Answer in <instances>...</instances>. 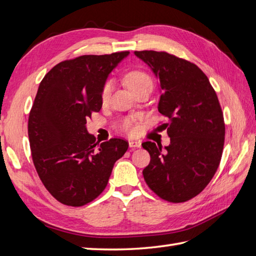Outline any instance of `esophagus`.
Masks as SVG:
<instances>
[{
	"instance_id": "obj_1",
	"label": "esophagus",
	"mask_w": 256,
	"mask_h": 256,
	"mask_svg": "<svg viewBox=\"0 0 256 256\" xmlns=\"http://www.w3.org/2000/svg\"><path fill=\"white\" fill-rule=\"evenodd\" d=\"M128 146H130V148H140V146H142V143H140V140H130Z\"/></svg>"
}]
</instances>
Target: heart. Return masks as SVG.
Wrapping results in <instances>:
<instances>
[{
  "mask_svg": "<svg viewBox=\"0 0 256 256\" xmlns=\"http://www.w3.org/2000/svg\"><path fill=\"white\" fill-rule=\"evenodd\" d=\"M125 84H126L128 88L131 90L133 94L135 92L143 89V88H152L153 82H152V79L148 74L143 72H131L125 76ZM112 90V82L108 81L102 89L101 98L103 102H106L110 98ZM121 130L126 132H131L133 130V120L132 118H125L121 123Z\"/></svg>",
  "mask_w": 256,
  "mask_h": 256,
  "instance_id": "1",
  "label": "heart"
}]
</instances>
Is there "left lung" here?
Here are the masks:
<instances>
[{"mask_svg": "<svg viewBox=\"0 0 256 256\" xmlns=\"http://www.w3.org/2000/svg\"><path fill=\"white\" fill-rule=\"evenodd\" d=\"M160 81L158 111L168 118L170 144L143 143L150 162L143 176L153 192L170 202L200 194L220 164L224 122L218 96L196 64L164 52H134Z\"/></svg>", "mask_w": 256, "mask_h": 256, "instance_id": "8db88e82", "label": "left lung"}]
</instances>
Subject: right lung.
<instances>
[{
  "label": "right lung",
  "instance_id": "obj_1",
  "mask_svg": "<svg viewBox=\"0 0 256 256\" xmlns=\"http://www.w3.org/2000/svg\"><path fill=\"white\" fill-rule=\"evenodd\" d=\"M128 55L80 56L56 64L42 80L30 113V145L38 176L59 202L80 206L96 199L128 150L122 138L96 142L86 124L101 110L108 74Z\"/></svg>",
  "mask_w": 256,
  "mask_h": 256
}]
</instances>
